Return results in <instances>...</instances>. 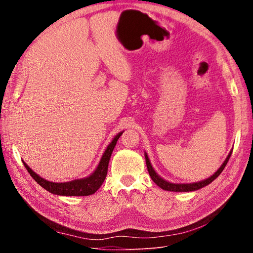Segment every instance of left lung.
Returning <instances> with one entry per match:
<instances>
[{
    "instance_id": "left-lung-1",
    "label": "left lung",
    "mask_w": 253,
    "mask_h": 253,
    "mask_svg": "<svg viewBox=\"0 0 253 253\" xmlns=\"http://www.w3.org/2000/svg\"><path fill=\"white\" fill-rule=\"evenodd\" d=\"M230 156H231V152H230V154L228 155V157H227V159L224 162V164L221 165V167L219 168V169H218L215 173H214V174L211 176V177L207 178V179H205V180H203V181H200V182L182 183V185H181V183H171V182H168V181H166L165 179L160 178L159 176L156 174V172H155L154 170H153V168H152V166H151V163H150V160H149L147 154H145V163H147V168H148V171H149V174H150V176H151V178L153 179V181H154L158 187H160V188L164 189V190H167V191H174V192H188V191H195V190L201 189V188H203V187H205V186H207V185H209V183H211L216 177H218V175H219L221 172H223V170L225 169V167H226V165H227V163H228L229 158H230Z\"/></svg>"
}]
</instances>
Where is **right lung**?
<instances>
[{"instance_id":"1","label":"right lung","mask_w":253,"mask_h":253,"mask_svg":"<svg viewBox=\"0 0 253 253\" xmlns=\"http://www.w3.org/2000/svg\"><path fill=\"white\" fill-rule=\"evenodd\" d=\"M121 134L122 133H119L113 139V141L109 144L108 149H106L105 152L103 153V156L100 160V163H99L96 171L91 175H89L86 178L77 179V180H73V181H68V182H51V181H48L46 179L40 177V176L36 174L25 163H23V164H24L26 170L28 171L30 176H32V177L38 183H39L41 187H43L45 190L49 191V192L52 194L64 195V196L91 195L101 187V185L106 177L111 155H112L113 150L115 148V145H116V142L119 139Z\"/></svg>"}]
</instances>
